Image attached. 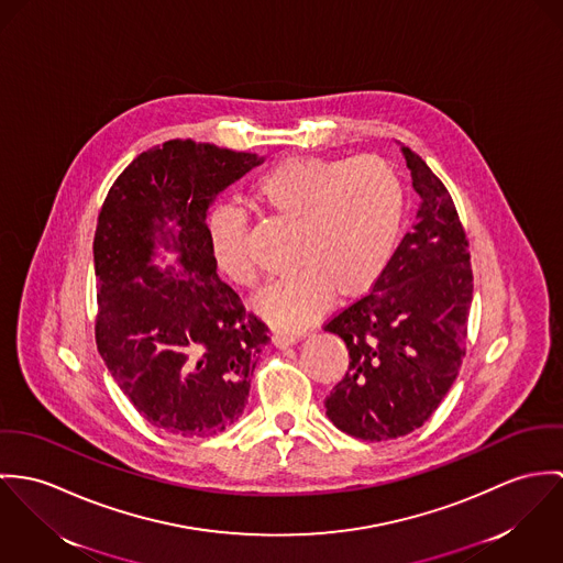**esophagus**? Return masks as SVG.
Wrapping results in <instances>:
<instances>
[{"instance_id": "34e87169", "label": "esophagus", "mask_w": 563, "mask_h": 563, "mask_svg": "<svg viewBox=\"0 0 563 563\" xmlns=\"http://www.w3.org/2000/svg\"><path fill=\"white\" fill-rule=\"evenodd\" d=\"M298 341V336H289V334H283V332H274L272 334V345L278 347V350H285L289 345H294Z\"/></svg>"}]
</instances>
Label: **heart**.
Segmentation results:
<instances>
[{
    "label": "heart",
    "instance_id": "heart-1",
    "mask_svg": "<svg viewBox=\"0 0 563 563\" xmlns=\"http://www.w3.org/2000/svg\"><path fill=\"white\" fill-rule=\"evenodd\" d=\"M252 205L296 224V272L272 280L254 300L256 312L280 332L296 334L328 309L334 294H367L388 267L406 216V189L379 155H294L267 168L251 188ZM218 269L252 287L256 269L246 251V216L218 209L207 222Z\"/></svg>",
    "mask_w": 563,
    "mask_h": 563
}]
</instances>
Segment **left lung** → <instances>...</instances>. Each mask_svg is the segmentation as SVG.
Returning <instances> with one entry per match:
<instances>
[{
  "instance_id": "1",
  "label": "left lung",
  "mask_w": 563,
  "mask_h": 563,
  "mask_svg": "<svg viewBox=\"0 0 563 563\" xmlns=\"http://www.w3.org/2000/svg\"><path fill=\"white\" fill-rule=\"evenodd\" d=\"M401 153L421 198L417 222L374 289L323 325L350 350L325 415L341 432L372 442L406 437L434 415L466 354L473 302L471 252L455 205L415 151Z\"/></svg>"
}]
</instances>
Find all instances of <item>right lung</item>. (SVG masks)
I'll return each instance as SVG.
<instances>
[{
    "instance_id": "add662e5",
    "label": "right lung",
    "mask_w": 563,
    "mask_h": 563,
    "mask_svg": "<svg viewBox=\"0 0 563 563\" xmlns=\"http://www.w3.org/2000/svg\"><path fill=\"white\" fill-rule=\"evenodd\" d=\"M258 164L254 153L168 140L126 166L99 213L97 350L135 410L177 437H213L242 417L269 341L218 278L205 222L216 196ZM157 245L178 252L179 271L152 265Z\"/></svg>"
}]
</instances>
